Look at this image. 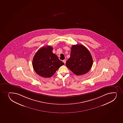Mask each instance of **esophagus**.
Returning <instances> with one entry per match:
<instances>
[{
    "label": "esophagus",
    "instance_id": "obj_1",
    "mask_svg": "<svg viewBox=\"0 0 123 123\" xmlns=\"http://www.w3.org/2000/svg\"><path fill=\"white\" fill-rule=\"evenodd\" d=\"M63 61V62H64V64H65V63H66V60H63V61Z\"/></svg>",
    "mask_w": 123,
    "mask_h": 123
}]
</instances>
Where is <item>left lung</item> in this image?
<instances>
[{"label":"left lung","instance_id":"left-lung-1","mask_svg":"<svg viewBox=\"0 0 123 123\" xmlns=\"http://www.w3.org/2000/svg\"><path fill=\"white\" fill-rule=\"evenodd\" d=\"M93 59L90 53L82 44L72 45L70 57L66 62V65L72 72L79 76L84 74L91 69Z\"/></svg>","mask_w":123,"mask_h":123}]
</instances>
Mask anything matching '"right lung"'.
Wrapping results in <instances>:
<instances>
[{
	"instance_id": "right-lung-1",
	"label": "right lung",
	"mask_w": 123,
	"mask_h": 123,
	"mask_svg": "<svg viewBox=\"0 0 123 123\" xmlns=\"http://www.w3.org/2000/svg\"><path fill=\"white\" fill-rule=\"evenodd\" d=\"M53 49L50 46L43 47L33 57V69L37 74L43 77H51L60 67L64 65L57 55L53 53Z\"/></svg>"
}]
</instances>
